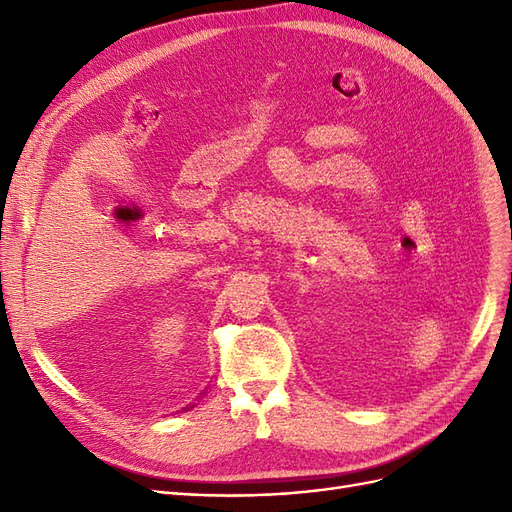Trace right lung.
Segmentation results:
<instances>
[{
  "label": "right lung",
  "mask_w": 512,
  "mask_h": 512,
  "mask_svg": "<svg viewBox=\"0 0 512 512\" xmlns=\"http://www.w3.org/2000/svg\"><path fill=\"white\" fill-rule=\"evenodd\" d=\"M183 410H185V408H183Z\"/></svg>",
  "instance_id": "1"
}]
</instances>
